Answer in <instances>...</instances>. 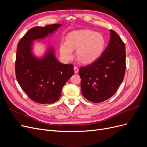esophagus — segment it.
<instances>
[{
  "instance_id": "esophagus-1",
  "label": "esophagus",
  "mask_w": 147,
  "mask_h": 147,
  "mask_svg": "<svg viewBox=\"0 0 147 147\" xmlns=\"http://www.w3.org/2000/svg\"><path fill=\"white\" fill-rule=\"evenodd\" d=\"M74 72L75 74H77L78 72V68L76 66L74 67Z\"/></svg>"
}]
</instances>
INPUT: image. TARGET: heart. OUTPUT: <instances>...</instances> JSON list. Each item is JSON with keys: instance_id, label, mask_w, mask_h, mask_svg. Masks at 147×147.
<instances>
[{"instance_id": "heart-1", "label": "heart", "mask_w": 147, "mask_h": 147, "mask_svg": "<svg viewBox=\"0 0 147 147\" xmlns=\"http://www.w3.org/2000/svg\"><path fill=\"white\" fill-rule=\"evenodd\" d=\"M105 46V40L101 34L88 29L75 30L67 37L66 42L59 47L61 56L65 60L72 59L73 50H77L76 56L80 63H92L101 56Z\"/></svg>"}]
</instances>
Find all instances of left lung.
Wrapping results in <instances>:
<instances>
[{
	"label": "left lung",
	"instance_id": "left-lung-1",
	"mask_svg": "<svg viewBox=\"0 0 147 147\" xmlns=\"http://www.w3.org/2000/svg\"><path fill=\"white\" fill-rule=\"evenodd\" d=\"M105 50L96 61L79 69L83 96L92 102L107 100L116 92L126 70V47L113 30Z\"/></svg>",
	"mask_w": 147,
	"mask_h": 147
}]
</instances>
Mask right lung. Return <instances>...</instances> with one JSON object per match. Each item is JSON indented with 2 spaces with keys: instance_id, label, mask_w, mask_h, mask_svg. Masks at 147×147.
<instances>
[{
  "instance_id": "add662e5",
  "label": "right lung",
  "mask_w": 147,
  "mask_h": 147,
  "mask_svg": "<svg viewBox=\"0 0 147 147\" xmlns=\"http://www.w3.org/2000/svg\"><path fill=\"white\" fill-rule=\"evenodd\" d=\"M61 24L34 27L18 42L15 61L17 81L29 98L40 104H52L59 99L62 89L74 74L72 64L57 60L54 49L48 48L42 58L32 53L33 41L47 37Z\"/></svg>"
}]
</instances>
